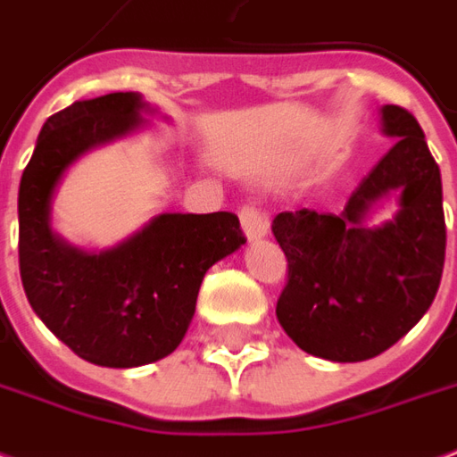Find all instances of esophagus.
<instances>
[{
	"mask_svg": "<svg viewBox=\"0 0 457 457\" xmlns=\"http://www.w3.org/2000/svg\"><path fill=\"white\" fill-rule=\"evenodd\" d=\"M239 222H242V232H245L249 242H256V239L266 237V232H269V220H266V215H263L256 205H252V203L239 211Z\"/></svg>",
	"mask_w": 457,
	"mask_h": 457,
	"instance_id": "obj_1",
	"label": "esophagus"
}]
</instances>
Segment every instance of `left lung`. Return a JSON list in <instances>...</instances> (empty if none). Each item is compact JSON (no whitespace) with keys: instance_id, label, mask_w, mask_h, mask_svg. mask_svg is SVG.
Instances as JSON below:
<instances>
[{"instance_id":"left-lung-1","label":"left lung","mask_w":457,"mask_h":457,"mask_svg":"<svg viewBox=\"0 0 457 457\" xmlns=\"http://www.w3.org/2000/svg\"><path fill=\"white\" fill-rule=\"evenodd\" d=\"M383 133L395 137L351 194L341 215L310 208L278 212L273 237L288 259V283L276 317L312 356L356 363L397 344L427 314L445 262L441 171L417 118L380 108ZM401 191V211L366 226L372 205Z\"/></svg>"}]
</instances>
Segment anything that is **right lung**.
Listing matches in <instances>:
<instances>
[{"instance_id": "1", "label": "right lung", "mask_w": 457, "mask_h": 457, "mask_svg": "<svg viewBox=\"0 0 457 457\" xmlns=\"http://www.w3.org/2000/svg\"><path fill=\"white\" fill-rule=\"evenodd\" d=\"M135 91L74 101L40 128L19 186V269L33 312L84 361L135 368L169 356L194 320L203 276L246 239L235 212H162L120 245L84 252L50 228L53 195L87 152L137 130Z\"/></svg>"}]
</instances>
